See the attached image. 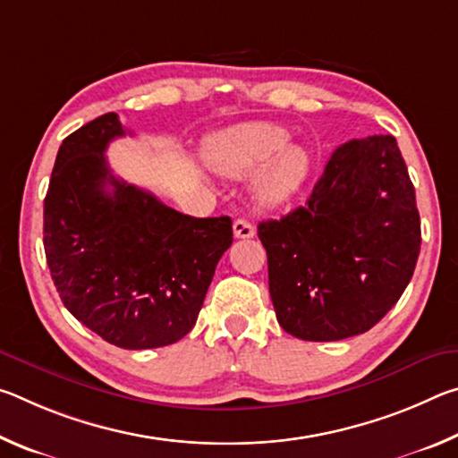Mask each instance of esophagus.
<instances>
[{"mask_svg":"<svg viewBox=\"0 0 458 458\" xmlns=\"http://www.w3.org/2000/svg\"><path fill=\"white\" fill-rule=\"evenodd\" d=\"M232 230H234V236L236 238H252L254 232H257V228H254V224L248 222L246 218L234 220V224H232Z\"/></svg>","mask_w":458,"mask_h":458,"instance_id":"obj_1","label":"esophagus"}]
</instances>
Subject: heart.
Wrapping results in <instances>:
<instances>
[{
  "label": "heart",
  "instance_id": "1",
  "mask_svg": "<svg viewBox=\"0 0 458 458\" xmlns=\"http://www.w3.org/2000/svg\"><path fill=\"white\" fill-rule=\"evenodd\" d=\"M289 131L273 123H250L222 131L206 145V164L228 177L259 172L260 204L281 206L297 196L309 175L311 157L305 147L289 143Z\"/></svg>",
  "mask_w": 458,
  "mask_h": 458
}]
</instances>
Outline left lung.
I'll return each mask as SVG.
<instances>
[{
    "label": "left lung",
    "instance_id": "8db88e82",
    "mask_svg": "<svg viewBox=\"0 0 458 458\" xmlns=\"http://www.w3.org/2000/svg\"><path fill=\"white\" fill-rule=\"evenodd\" d=\"M276 319L305 341L360 335L398 303L420 254V216L392 135L352 139L305 206L259 224Z\"/></svg>",
    "mask_w": 458,
    "mask_h": 458
}]
</instances>
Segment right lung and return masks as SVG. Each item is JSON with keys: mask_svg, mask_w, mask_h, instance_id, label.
<instances>
[{"mask_svg": "<svg viewBox=\"0 0 458 458\" xmlns=\"http://www.w3.org/2000/svg\"><path fill=\"white\" fill-rule=\"evenodd\" d=\"M127 135L117 113L62 141L44 199V250L62 303L123 350L188 335L232 244V220L191 218L117 180L105 151Z\"/></svg>", "mask_w": 458, "mask_h": 458, "instance_id": "obj_1", "label": "right lung"}]
</instances>
